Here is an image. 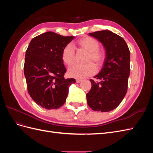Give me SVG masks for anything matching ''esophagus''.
<instances>
[{
	"label": "esophagus",
	"mask_w": 153,
	"mask_h": 153,
	"mask_svg": "<svg viewBox=\"0 0 153 153\" xmlns=\"http://www.w3.org/2000/svg\"><path fill=\"white\" fill-rule=\"evenodd\" d=\"M81 82H82V80H80V79H76V83H80Z\"/></svg>",
	"instance_id": "obj_1"
}]
</instances>
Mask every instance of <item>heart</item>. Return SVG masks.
<instances>
[{"label": "heart", "instance_id": "heart-1", "mask_svg": "<svg viewBox=\"0 0 153 153\" xmlns=\"http://www.w3.org/2000/svg\"><path fill=\"white\" fill-rule=\"evenodd\" d=\"M76 45L79 48L88 52L84 64H75L68 70V75L71 77L76 78H84L91 76L96 71V67L103 66L105 61L106 52L103 48L99 47V43L96 39L89 36H85L77 40ZM75 49L71 44H68L64 47L61 58L62 61L67 66H71L75 60ZM93 62L95 63H92Z\"/></svg>", "mask_w": 153, "mask_h": 153}]
</instances>
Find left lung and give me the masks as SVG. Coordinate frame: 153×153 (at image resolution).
<instances>
[{
	"instance_id": "left-lung-1",
	"label": "left lung",
	"mask_w": 153,
	"mask_h": 153,
	"mask_svg": "<svg viewBox=\"0 0 153 153\" xmlns=\"http://www.w3.org/2000/svg\"><path fill=\"white\" fill-rule=\"evenodd\" d=\"M103 44L106 58L100 73L91 79L90 91L87 93V104L94 111L109 112L121 103L128 90L130 72V52L126 41L110 30L89 33Z\"/></svg>"
}]
</instances>
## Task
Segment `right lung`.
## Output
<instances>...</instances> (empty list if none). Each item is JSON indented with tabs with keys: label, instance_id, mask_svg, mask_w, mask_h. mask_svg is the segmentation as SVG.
Segmentation results:
<instances>
[{
	"label": "right lung",
	"instance_id": "add662e5",
	"mask_svg": "<svg viewBox=\"0 0 153 153\" xmlns=\"http://www.w3.org/2000/svg\"><path fill=\"white\" fill-rule=\"evenodd\" d=\"M74 36L47 32L31 40L25 53L24 75L27 91L35 102L46 109H57L66 100L69 86L76 82L65 79L62 51Z\"/></svg>",
	"mask_w": 153,
	"mask_h": 153
}]
</instances>
